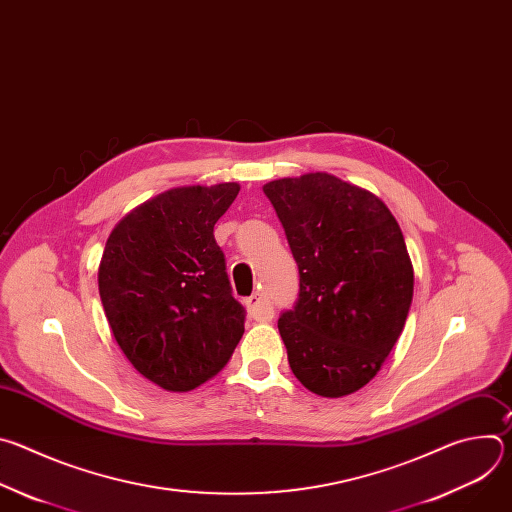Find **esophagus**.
I'll list each match as a JSON object with an SVG mask.
<instances>
[{"instance_id": "obj_1", "label": "esophagus", "mask_w": 512, "mask_h": 512, "mask_svg": "<svg viewBox=\"0 0 512 512\" xmlns=\"http://www.w3.org/2000/svg\"><path fill=\"white\" fill-rule=\"evenodd\" d=\"M247 310L259 322H269L273 318V306L263 291H255V294L247 300Z\"/></svg>"}]
</instances>
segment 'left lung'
<instances>
[{"instance_id":"1","label":"left lung","mask_w":512,"mask_h":512,"mask_svg":"<svg viewBox=\"0 0 512 512\" xmlns=\"http://www.w3.org/2000/svg\"><path fill=\"white\" fill-rule=\"evenodd\" d=\"M300 269V298L277 320L291 373L344 397L381 371L403 332L413 265L385 202L326 172L263 186Z\"/></svg>"}]
</instances>
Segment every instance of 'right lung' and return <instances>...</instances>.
Returning <instances> with one entry per match:
<instances>
[{
    "mask_svg": "<svg viewBox=\"0 0 512 512\" xmlns=\"http://www.w3.org/2000/svg\"><path fill=\"white\" fill-rule=\"evenodd\" d=\"M241 186H182L139 204L111 231L99 296L135 371L186 393L225 369L245 332L214 225Z\"/></svg>",
    "mask_w": 512,
    "mask_h": 512,
    "instance_id": "right-lung-1",
    "label": "right lung"
}]
</instances>
